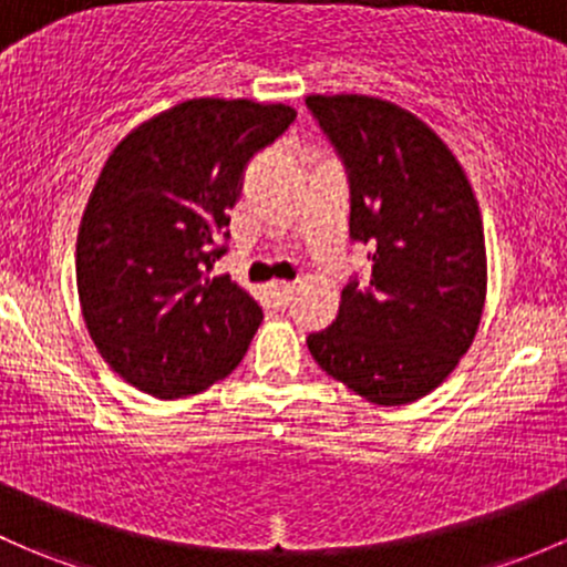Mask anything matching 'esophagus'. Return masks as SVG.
Wrapping results in <instances>:
<instances>
[{"label":"esophagus","instance_id":"obj_1","mask_svg":"<svg viewBox=\"0 0 567 567\" xmlns=\"http://www.w3.org/2000/svg\"><path fill=\"white\" fill-rule=\"evenodd\" d=\"M293 293H296V288L290 282H274L271 285V299L277 307H282V309L288 307L290 299H293Z\"/></svg>","mask_w":567,"mask_h":567}]
</instances>
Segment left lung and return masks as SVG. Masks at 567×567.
<instances>
[{"instance_id":"left-lung-1","label":"left lung","mask_w":567,"mask_h":567,"mask_svg":"<svg viewBox=\"0 0 567 567\" xmlns=\"http://www.w3.org/2000/svg\"><path fill=\"white\" fill-rule=\"evenodd\" d=\"M342 157L350 238L369 247V282L350 279L337 320L307 337L323 372L367 402L396 408L437 389L467 353L486 299L478 200L462 165L399 105L309 94Z\"/></svg>"}]
</instances>
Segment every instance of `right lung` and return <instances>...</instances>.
Instances as JSON below:
<instances>
[{
	"label": "right lung",
	"mask_w": 567,
	"mask_h": 567,
	"mask_svg": "<svg viewBox=\"0 0 567 567\" xmlns=\"http://www.w3.org/2000/svg\"><path fill=\"white\" fill-rule=\"evenodd\" d=\"M290 105L200 97L135 127L89 195L75 249L83 320L100 355L157 399L208 389L247 353L264 309L208 277L228 252V212Z\"/></svg>",
	"instance_id": "obj_1"
}]
</instances>
